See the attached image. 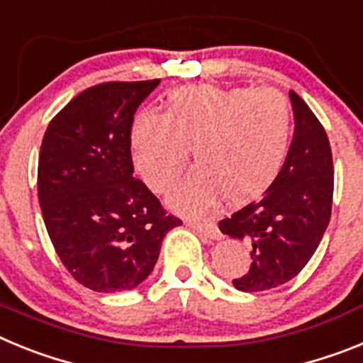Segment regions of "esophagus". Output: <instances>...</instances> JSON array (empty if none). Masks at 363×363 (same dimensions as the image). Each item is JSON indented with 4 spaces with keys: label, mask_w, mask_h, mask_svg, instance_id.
<instances>
[{
    "label": "esophagus",
    "mask_w": 363,
    "mask_h": 363,
    "mask_svg": "<svg viewBox=\"0 0 363 363\" xmlns=\"http://www.w3.org/2000/svg\"><path fill=\"white\" fill-rule=\"evenodd\" d=\"M188 225L191 226L194 230H197L199 234H203L204 238L208 239H219L220 238V232L213 223H201V220H190Z\"/></svg>",
    "instance_id": "34e87169"
}]
</instances>
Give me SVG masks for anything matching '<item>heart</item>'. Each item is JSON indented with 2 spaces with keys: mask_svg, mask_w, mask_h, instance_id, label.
I'll list each match as a JSON object with an SVG mask.
<instances>
[{
  "mask_svg": "<svg viewBox=\"0 0 363 363\" xmlns=\"http://www.w3.org/2000/svg\"><path fill=\"white\" fill-rule=\"evenodd\" d=\"M292 107L277 89L188 86L172 91L164 113L140 111L131 125V159L144 182L168 194L188 164L199 169L173 204L201 212L223 194L241 204L269 190L285 166Z\"/></svg>",
  "mask_w": 363,
  "mask_h": 363,
  "instance_id": "b5f03b06",
  "label": "heart"
}]
</instances>
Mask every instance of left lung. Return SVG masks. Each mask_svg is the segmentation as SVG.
Wrapping results in <instances>:
<instances>
[{"label":"left lung","mask_w":363,"mask_h":363,"mask_svg":"<svg viewBox=\"0 0 363 363\" xmlns=\"http://www.w3.org/2000/svg\"><path fill=\"white\" fill-rule=\"evenodd\" d=\"M294 138L285 166L263 197L219 220L223 234L250 245V269L232 279L238 291L259 292L291 281L313 257L330 219L333 151L311 107L291 91Z\"/></svg>","instance_id":"left-lung-1"}]
</instances>
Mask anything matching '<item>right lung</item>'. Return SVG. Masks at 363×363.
Returning <instances> with one entry per match:
<instances>
[{"label":"right lung","mask_w":363,"mask_h":363,"mask_svg":"<svg viewBox=\"0 0 363 363\" xmlns=\"http://www.w3.org/2000/svg\"><path fill=\"white\" fill-rule=\"evenodd\" d=\"M159 84L155 78L89 87L43 135L38 199L47 234L69 274L94 292L143 283L164 235L182 225L133 177V116Z\"/></svg>","instance_id":"1"}]
</instances>
